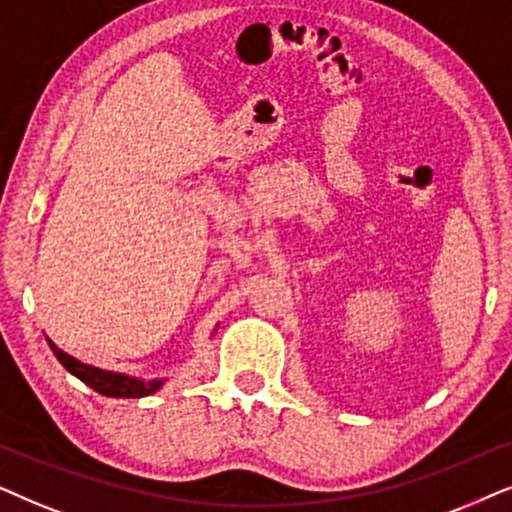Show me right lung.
I'll return each mask as SVG.
<instances>
[{"mask_svg": "<svg viewBox=\"0 0 512 512\" xmlns=\"http://www.w3.org/2000/svg\"><path fill=\"white\" fill-rule=\"evenodd\" d=\"M49 346H51V351L56 353L60 365H63L67 372L84 381L86 386H91L93 391H98L100 395H107V398H142V395L159 391V386L163 384L161 379L140 381V379L126 377V374L98 370V367H91V365L81 363V360H77V358L67 356V353L60 351L53 342H49Z\"/></svg>", "mask_w": 512, "mask_h": 512, "instance_id": "right-lung-1", "label": "right lung"}]
</instances>
